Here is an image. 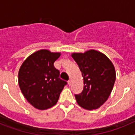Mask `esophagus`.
<instances>
[{
	"instance_id": "1",
	"label": "esophagus",
	"mask_w": 135,
	"mask_h": 135,
	"mask_svg": "<svg viewBox=\"0 0 135 135\" xmlns=\"http://www.w3.org/2000/svg\"><path fill=\"white\" fill-rule=\"evenodd\" d=\"M68 85L69 86L71 85V80H69L68 82Z\"/></svg>"
}]
</instances>
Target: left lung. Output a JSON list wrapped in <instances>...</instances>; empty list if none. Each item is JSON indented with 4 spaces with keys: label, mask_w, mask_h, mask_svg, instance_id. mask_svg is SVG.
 Returning a JSON list of instances; mask_svg holds the SVG:
<instances>
[{
    "label": "left lung",
    "mask_w": 135,
    "mask_h": 135,
    "mask_svg": "<svg viewBox=\"0 0 135 135\" xmlns=\"http://www.w3.org/2000/svg\"><path fill=\"white\" fill-rule=\"evenodd\" d=\"M84 79V89L75 94L77 103L86 109L99 108L110 95L115 80V71L110 60L103 53L90 50L84 53H73Z\"/></svg>",
    "instance_id": "obj_1"
}]
</instances>
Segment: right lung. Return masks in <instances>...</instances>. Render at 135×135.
I'll return each instance as SVG.
<instances>
[{"instance_id": "1", "label": "right lung", "mask_w": 135, "mask_h": 135, "mask_svg": "<svg viewBox=\"0 0 135 135\" xmlns=\"http://www.w3.org/2000/svg\"><path fill=\"white\" fill-rule=\"evenodd\" d=\"M60 56L59 53L40 50L24 61L19 71V85L27 101L38 109L53 107L67 82L59 78V70L54 62Z\"/></svg>"}]
</instances>
